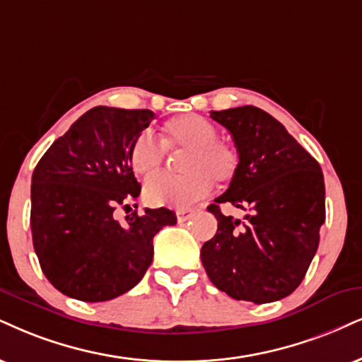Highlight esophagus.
<instances>
[{
  "label": "esophagus",
  "mask_w": 362,
  "mask_h": 362,
  "mask_svg": "<svg viewBox=\"0 0 362 362\" xmlns=\"http://www.w3.org/2000/svg\"><path fill=\"white\" fill-rule=\"evenodd\" d=\"M193 216H194V209H177L176 211V218L180 223L188 221L189 218H193Z\"/></svg>",
  "instance_id": "obj_1"
}]
</instances>
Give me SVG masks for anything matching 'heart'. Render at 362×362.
Masks as SVG:
<instances>
[{"label":"heart","mask_w":362,"mask_h":362,"mask_svg":"<svg viewBox=\"0 0 362 362\" xmlns=\"http://www.w3.org/2000/svg\"><path fill=\"white\" fill-rule=\"evenodd\" d=\"M160 141L151 132H141L129 149L131 168L146 181L158 176L163 168L164 146L168 151H186L181 159L182 176H163L146 186L144 198L153 206H193L211 193L213 180H233L240 168L236 147L218 139L216 127L202 115L185 114L169 119Z\"/></svg>","instance_id":"1"}]
</instances>
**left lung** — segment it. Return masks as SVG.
<instances>
[{
	"label": "left lung",
	"mask_w": 362,
	"mask_h": 362,
	"mask_svg": "<svg viewBox=\"0 0 362 362\" xmlns=\"http://www.w3.org/2000/svg\"><path fill=\"white\" fill-rule=\"evenodd\" d=\"M211 119L233 137L240 168L230 188L208 206L218 230L203 245V267L213 285L236 300H280L300 285L317 252L325 221L322 169L258 107L211 110ZM221 202L249 215L245 221L225 217Z\"/></svg>",
	"instance_id": "1"
}]
</instances>
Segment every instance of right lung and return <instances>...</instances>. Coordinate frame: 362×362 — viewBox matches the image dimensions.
Here are the masks:
<instances>
[{
    "instance_id": "add662e5",
    "label": "right lung",
    "mask_w": 362,
    "mask_h": 362,
    "mask_svg": "<svg viewBox=\"0 0 362 362\" xmlns=\"http://www.w3.org/2000/svg\"><path fill=\"white\" fill-rule=\"evenodd\" d=\"M154 119L147 109L93 107L58 137L31 177V236L45 276L65 296L105 302L141 282L153 238L176 225L168 208L114 218L141 193L129 149Z\"/></svg>"
}]
</instances>
